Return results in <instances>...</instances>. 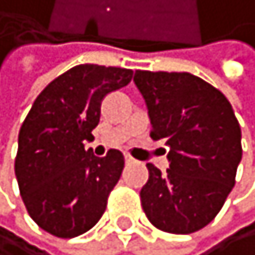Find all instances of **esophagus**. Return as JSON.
I'll list each match as a JSON object with an SVG mask.
<instances>
[{"instance_id": "1", "label": "esophagus", "mask_w": 255, "mask_h": 255, "mask_svg": "<svg viewBox=\"0 0 255 255\" xmlns=\"http://www.w3.org/2000/svg\"><path fill=\"white\" fill-rule=\"evenodd\" d=\"M124 160H126L128 164H132V162H134V159H132V157L129 155V154H124Z\"/></svg>"}]
</instances>
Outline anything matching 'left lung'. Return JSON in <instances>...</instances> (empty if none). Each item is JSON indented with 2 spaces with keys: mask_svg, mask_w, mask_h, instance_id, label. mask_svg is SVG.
<instances>
[{
  "mask_svg": "<svg viewBox=\"0 0 255 255\" xmlns=\"http://www.w3.org/2000/svg\"><path fill=\"white\" fill-rule=\"evenodd\" d=\"M154 140L168 145L165 172L147 164L140 203L157 229L190 234L215 220L236 183L241 128L220 90L192 73L137 70Z\"/></svg>",
  "mask_w": 255,
  "mask_h": 255,
  "instance_id": "obj_1",
  "label": "left lung"
}]
</instances>
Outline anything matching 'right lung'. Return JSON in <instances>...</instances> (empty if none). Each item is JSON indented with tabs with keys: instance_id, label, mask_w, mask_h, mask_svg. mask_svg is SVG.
<instances>
[{
	"instance_id": "1",
	"label": "right lung",
	"mask_w": 255,
	"mask_h": 255,
	"mask_svg": "<svg viewBox=\"0 0 255 255\" xmlns=\"http://www.w3.org/2000/svg\"><path fill=\"white\" fill-rule=\"evenodd\" d=\"M132 70L85 63L50 82L35 98L17 139L14 172L29 216L52 236L70 239L103 216L124 157L85 150L103 98L131 82Z\"/></svg>"
}]
</instances>
